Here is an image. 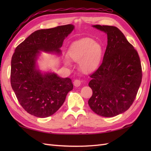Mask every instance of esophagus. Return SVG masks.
<instances>
[{
    "mask_svg": "<svg viewBox=\"0 0 151 151\" xmlns=\"http://www.w3.org/2000/svg\"><path fill=\"white\" fill-rule=\"evenodd\" d=\"M73 84H74V86H76V87H78V86H80L81 84V81L79 79H76L74 81Z\"/></svg>",
    "mask_w": 151,
    "mask_h": 151,
    "instance_id": "1",
    "label": "esophagus"
}]
</instances>
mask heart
I'll list each match as a JSON object with an SVG mask.
<instances>
[{
  "label": "heart",
  "instance_id": "b5f03b06",
  "mask_svg": "<svg viewBox=\"0 0 151 151\" xmlns=\"http://www.w3.org/2000/svg\"><path fill=\"white\" fill-rule=\"evenodd\" d=\"M102 47L95 43L92 38L85 37L74 42L68 51L69 56L73 61L79 63L82 72L88 73L94 70L100 63L102 58ZM66 64H69L65 60Z\"/></svg>",
  "mask_w": 151,
  "mask_h": 151
}]
</instances>
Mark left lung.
Listing matches in <instances>:
<instances>
[{"label": "left lung", "instance_id": "8db88e82", "mask_svg": "<svg viewBox=\"0 0 151 151\" xmlns=\"http://www.w3.org/2000/svg\"><path fill=\"white\" fill-rule=\"evenodd\" d=\"M108 36L103 60L91 78L93 91L89 107L101 116L114 117L129 109L135 100L142 79V69L137 50L118 28L93 25Z\"/></svg>", "mask_w": 151, "mask_h": 151}]
</instances>
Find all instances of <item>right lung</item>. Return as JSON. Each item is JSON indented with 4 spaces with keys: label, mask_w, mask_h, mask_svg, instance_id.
I'll list each match as a JSON object with an SVG mask.
<instances>
[{
    "label": "right lung",
    "mask_w": 151,
    "mask_h": 151,
    "mask_svg": "<svg viewBox=\"0 0 151 151\" xmlns=\"http://www.w3.org/2000/svg\"><path fill=\"white\" fill-rule=\"evenodd\" d=\"M72 24L35 31L16 47L11 62L10 82L19 104L28 114L45 118L59 110L73 85L69 78L42 75L36 68L39 51L60 53Z\"/></svg>",
    "instance_id": "obj_1"
}]
</instances>
